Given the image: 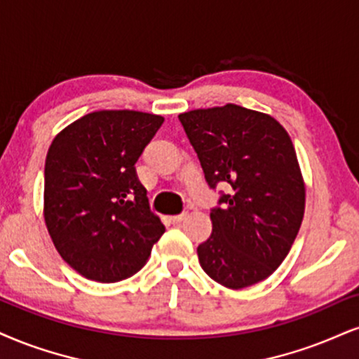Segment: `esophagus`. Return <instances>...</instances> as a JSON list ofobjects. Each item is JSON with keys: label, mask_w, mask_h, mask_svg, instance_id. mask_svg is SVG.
<instances>
[{"label": "esophagus", "mask_w": 359, "mask_h": 359, "mask_svg": "<svg viewBox=\"0 0 359 359\" xmlns=\"http://www.w3.org/2000/svg\"><path fill=\"white\" fill-rule=\"evenodd\" d=\"M188 216V213H181V215H175V216H170V221L172 224H178V223H181V221H183L184 218H187Z\"/></svg>", "instance_id": "34e87169"}]
</instances>
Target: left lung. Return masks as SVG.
<instances>
[{
	"mask_svg": "<svg viewBox=\"0 0 359 359\" xmlns=\"http://www.w3.org/2000/svg\"><path fill=\"white\" fill-rule=\"evenodd\" d=\"M178 118L210 188H233L210 213L213 231L198 246L201 268L229 290L266 280L290 253L304 215L293 141L273 116L231 103Z\"/></svg>",
	"mask_w": 359,
	"mask_h": 359,
	"instance_id": "obj_1",
	"label": "left lung"
}]
</instances>
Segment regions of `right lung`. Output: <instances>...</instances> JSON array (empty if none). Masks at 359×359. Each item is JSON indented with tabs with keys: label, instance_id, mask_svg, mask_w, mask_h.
Returning <instances> with one entry per match:
<instances>
[{
	"label": "right lung",
	"instance_id": "obj_1",
	"mask_svg": "<svg viewBox=\"0 0 359 359\" xmlns=\"http://www.w3.org/2000/svg\"><path fill=\"white\" fill-rule=\"evenodd\" d=\"M163 121L159 114L103 109L66 126L48 149L44 223L61 258L88 280L133 276L165 233L135 168Z\"/></svg>",
	"mask_w": 359,
	"mask_h": 359
}]
</instances>
